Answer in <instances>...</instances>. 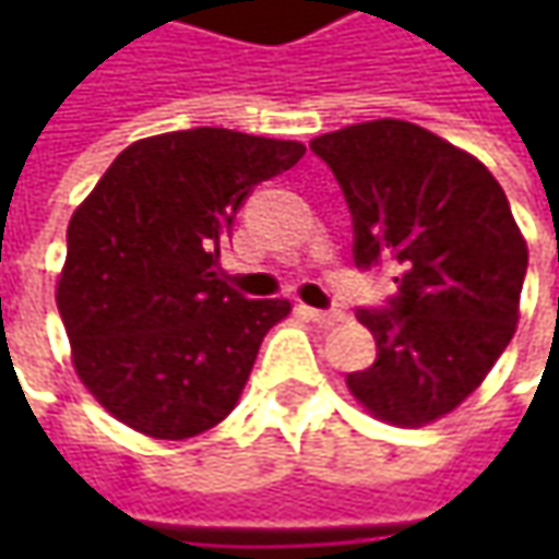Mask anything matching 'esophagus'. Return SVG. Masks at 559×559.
I'll list each match as a JSON object with an SVG mask.
<instances>
[{
	"instance_id": "esophagus-1",
	"label": "esophagus",
	"mask_w": 559,
	"mask_h": 559,
	"mask_svg": "<svg viewBox=\"0 0 559 559\" xmlns=\"http://www.w3.org/2000/svg\"><path fill=\"white\" fill-rule=\"evenodd\" d=\"M301 313L313 320L317 326H335V323H342V311H317V308H308V305H301Z\"/></svg>"
}]
</instances>
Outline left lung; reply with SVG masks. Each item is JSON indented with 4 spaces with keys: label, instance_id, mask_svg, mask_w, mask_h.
I'll return each instance as SVG.
<instances>
[{
    "label": "left lung",
    "instance_id": "8db88e82",
    "mask_svg": "<svg viewBox=\"0 0 559 559\" xmlns=\"http://www.w3.org/2000/svg\"><path fill=\"white\" fill-rule=\"evenodd\" d=\"M311 148L333 167L355 221V264L389 261V311H357L376 360L348 373L367 414L429 426L473 395L520 323L528 248L501 183L411 120H364Z\"/></svg>",
    "mask_w": 559,
    "mask_h": 559
}]
</instances>
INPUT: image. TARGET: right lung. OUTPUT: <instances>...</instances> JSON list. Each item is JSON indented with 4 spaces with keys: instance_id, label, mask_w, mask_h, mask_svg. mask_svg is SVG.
<instances>
[{
    "instance_id": "1",
    "label": "right lung",
    "mask_w": 559,
    "mask_h": 559,
    "mask_svg": "<svg viewBox=\"0 0 559 559\" xmlns=\"http://www.w3.org/2000/svg\"><path fill=\"white\" fill-rule=\"evenodd\" d=\"M301 155L224 127L162 133L127 145L76 204L55 301L80 382L123 426L183 441L236 407L292 305L217 280L221 242L251 186Z\"/></svg>"
}]
</instances>
